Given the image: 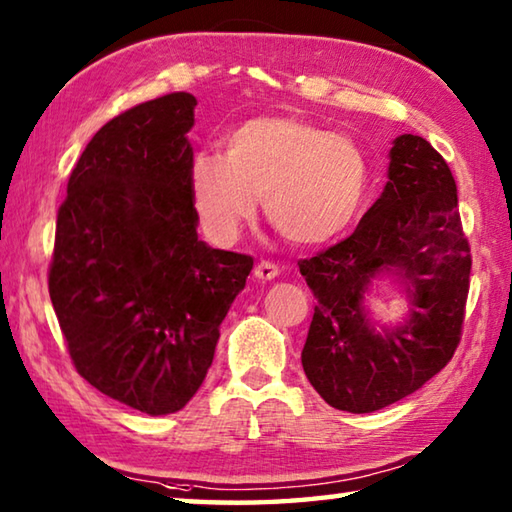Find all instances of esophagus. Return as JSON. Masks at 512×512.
<instances>
[{"mask_svg":"<svg viewBox=\"0 0 512 512\" xmlns=\"http://www.w3.org/2000/svg\"><path fill=\"white\" fill-rule=\"evenodd\" d=\"M280 275V268H277L273 262H259L255 266V277L259 282H271Z\"/></svg>","mask_w":512,"mask_h":512,"instance_id":"esophagus-1","label":"esophagus"}]
</instances>
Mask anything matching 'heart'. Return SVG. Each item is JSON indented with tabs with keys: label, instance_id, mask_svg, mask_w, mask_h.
<instances>
[{
	"label": "heart",
	"instance_id": "1",
	"mask_svg": "<svg viewBox=\"0 0 512 512\" xmlns=\"http://www.w3.org/2000/svg\"><path fill=\"white\" fill-rule=\"evenodd\" d=\"M189 185L198 219L230 244L257 212L296 246H320L350 228L368 192V160L350 135L314 121L255 117L225 137V151L201 153Z\"/></svg>",
	"mask_w": 512,
	"mask_h": 512
}]
</instances>
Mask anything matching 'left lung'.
<instances>
[{"label":"left lung","instance_id":"obj_1","mask_svg":"<svg viewBox=\"0 0 512 512\" xmlns=\"http://www.w3.org/2000/svg\"><path fill=\"white\" fill-rule=\"evenodd\" d=\"M314 307L302 368L339 411L370 413L438 375L461 343L472 253L447 162L418 135L391 149L388 183L350 237L298 262ZM410 282L412 318L379 335L362 293L379 272Z\"/></svg>","mask_w":512,"mask_h":512}]
</instances>
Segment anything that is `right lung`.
Wrapping results in <instances>:
<instances>
[{
  "mask_svg": "<svg viewBox=\"0 0 512 512\" xmlns=\"http://www.w3.org/2000/svg\"><path fill=\"white\" fill-rule=\"evenodd\" d=\"M194 106L171 92L99 128L58 207L47 275L76 372L149 415L180 411L201 388L253 268L196 235Z\"/></svg>",
  "mask_w": 512,
  "mask_h": 512,
  "instance_id": "right-lung-1",
  "label": "right lung"
}]
</instances>
